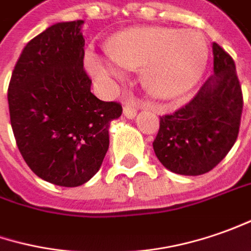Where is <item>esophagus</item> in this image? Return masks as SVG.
Segmentation results:
<instances>
[{"instance_id": "esophagus-1", "label": "esophagus", "mask_w": 251, "mask_h": 251, "mask_svg": "<svg viewBox=\"0 0 251 251\" xmlns=\"http://www.w3.org/2000/svg\"><path fill=\"white\" fill-rule=\"evenodd\" d=\"M136 112H137L136 104L126 101L125 104H124V115H125L126 118H129V119H132V118L136 115Z\"/></svg>"}]
</instances>
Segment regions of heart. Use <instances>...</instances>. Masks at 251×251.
I'll return each mask as SVG.
<instances>
[{
    "label": "heart",
    "mask_w": 251,
    "mask_h": 251,
    "mask_svg": "<svg viewBox=\"0 0 251 251\" xmlns=\"http://www.w3.org/2000/svg\"><path fill=\"white\" fill-rule=\"evenodd\" d=\"M109 58L90 55L89 66L100 80L124 77V68L140 71L154 97L172 99L192 89L203 74L207 46L197 31L167 27H134L107 44Z\"/></svg>",
    "instance_id": "b5f03b06"
}]
</instances>
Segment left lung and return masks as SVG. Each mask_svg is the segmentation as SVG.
<instances>
[{"label":"left lung","instance_id":"1","mask_svg":"<svg viewBox=\"0 0 251 251\" xmlns=\"http://www.w3.org/2000/svg\"><path fill=\"white\" fill-rule=\"evenodd\" d=\"M214 75L193 99L160 117L152 147L160 162L179 175H203L225 158L239 134L243 94L228 52L212 44Z\"/></svg>","mask_w":251,"mask_h":251}]
</instances>
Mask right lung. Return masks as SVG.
Segmentation results:
<instances>
[{
	"label": "right lung",
	"mask_w": 251,
	"mask_h": 251,
	"mask_svg": "<svg viewBox=\"0 0 251 251\" xmlns=\"http://www.w3.org/2000/svg\"><path fill=\"white\" fill-rule=\"evenodd\" d=\"M83 21L52 25L23 48L8 87L16 146L29 168L50 183L76 187L96 175L109 146L117 101L90 91L83 68Z\"/></svg>",
	"instance_id": "obj_1"
}]
</instances>
